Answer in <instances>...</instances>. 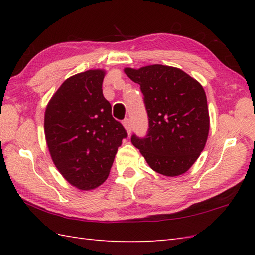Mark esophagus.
<instances>
[{"mask_svg": "<svg viewBox=\"0 0 255 255\" xmlns=\"http://www.w3.org/2000/svg\"><path fill=\"white\" fill-rule=\"evenodd\" d=\"M124 127L125 129H126V131L128 134H130L131 130H132V124H131V121L129 118H126L124 121Z\"/></svg>", "mask_w": 255, "mask_h": 255, "instance_id": "1", "label": "esophagus"}]
</instances>
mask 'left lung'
<instances>
[{"mask_svg":"<svg viewBox=\"0 0 255 255\" xmlns=\"http://www.w3.org/2000/svg\"><path fill=\"white\" fill-rule=\"evenodd\" d=\"M124 72L140 85L149 117L147 137L132 136V144L156 173L184 174L208 138L209 113L202 84L183 70L163 64L125 68Z\"/></svg>","mask_w":255,"mask_h":255,"instance_id":"8db88e82","label":"left lung"}]
</instances>
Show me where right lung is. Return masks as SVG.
<instances>
[{
  "label": "right lung",
  "mask_w": 255,
  "mask_h": 255,
  "mask_svg": "<svg viewBox=\"0 0 255 255\" xmlns=\"http://www.w3.org/2000/svg\"><path fill=\"white\" fill-rule=\"evenodd\" d=\"M105 74V70L93 69L68 78L45 112V137L53 164L80 191H91L107 180L127 137L103 95Z\"/></svg>",
  "instance_id": "add662e5"
}]
</instances>
